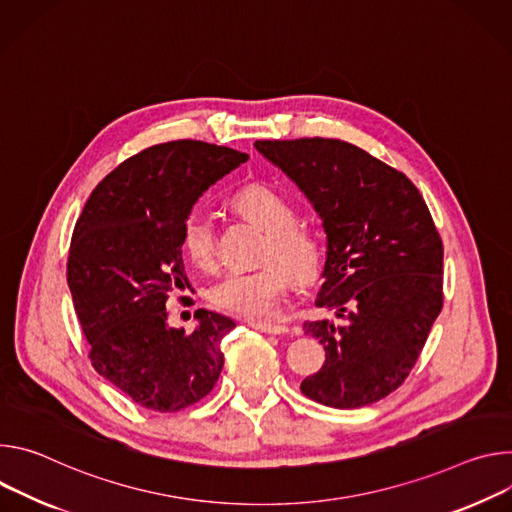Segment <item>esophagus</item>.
I'll return each instance as SVG.
<instances>
[{"instance_id": "obj_1", "label": "esophagus", "mask_w": 512, "mask_h": 512, "mask_svg": "<svg viewBox=\"0 0 512 512\" xmlns=\"http://www.w3.org/2000/svg\"><path fill=\"white\" fill-rule=\"evenodd\" d=\"M248 325H250L252 329L262 331V333H276V335H280V333H287V331H289L287 325L270 323V321H248Z\"/></svg>"}]
</instances>
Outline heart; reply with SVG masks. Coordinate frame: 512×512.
Returning a JSON list of instances; mask_svg holds the SVG:
<instances>
[{
  "mask_svg": "<svg viewBox=\"0 0 512 512\" xmlns=\"http://www.w3.org/2000/svg\"><path fill=\"white\" fill-rule=\"evenodd\" d=\"M234 207L266 232L262 250L268 262L250 272H230L211 287L209 299L215 307L248 319H268L278 309L291 285L289 272L299 280L315 276L321 248L307 227L297 225L295 205L268 185H248L240 189ZM185 256L199 268H209L215 258V230L211 217L195 209L181 227ZM281 264L278 265L277 262Z\"/></svg>",
  "mask_w": 512,
  "mask_h": 512,
  "instance_id": "heart-1",
  "label": "heart"
}]
</instances>
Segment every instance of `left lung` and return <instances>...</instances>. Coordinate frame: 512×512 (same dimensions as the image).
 <instances>
[{
    "label": "left lung",
    "mask_w": 512,
    "mask_h": 512,
    "mask_svg": "<svg viewBox=\"0 0 512 512\" xmlns=\"http://www.w3.org/2000/svg\"><path fill=\"white\" fill-rule=\"evenodd\" d=\"M256 150L305 193L327 252L305 321L325 362L301 392L333 409L372 405L415 366L443 305V244L417 187L366 150L329 138L258 140Z\"/></svg>",
    "instance_id": "1"
}]
</instances>
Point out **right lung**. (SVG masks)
<instances>
[{
    "instance_id": "1",
    "label": "right lung",
    "mask_w": 512,
    "mask_h": 512,
    "mask_svg": "<svg viewBox=\"0 0 512 512\" xmlns=\"http://www.w3.org/2000/svg\"><path fill=\"white\" fill-rule=\"evenodd\" d=\"M248 154L197 140L150 146L93 189L77 219L67 280L93 368L150 411L195 405L215 386L221 339L236 323L197 309V327L168 325L185 291L181 227L199 197Z\"/></svg>"
}]
</instances>
